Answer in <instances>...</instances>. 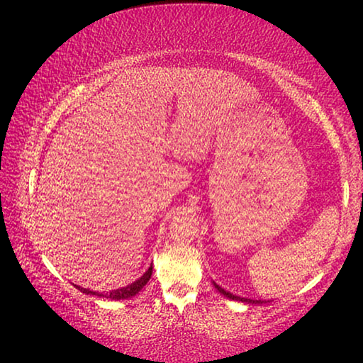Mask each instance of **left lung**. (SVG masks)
I'll list each match as a JSON object with an SVG mask.
<instances>
[{
  "label": "left lung",
  "instance_id": "obj_1",
  "mask_svg": "<svg viewBox=\"0 0 363 363\" xmlns=\"http://www.w3.org/2000/svg\"><path fill=\"white\" fill-rule=\"evenodd\" d=\"M215 287H216L218 291L221 292L223 296L230 297V299H233V301H241V302H247V304H251V302H252V304H259V302H261V301H252V299H246V297H238V296H233L231 292H228V291H225V289H221V287H220V286H216V284H215Z\"/></svg>",
  "mask_w": 363,
  "mask_h": 363
}]
</instances>
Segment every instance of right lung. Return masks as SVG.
Segmentation results:
<instances>
[{"label":"right lung","instance_id":"add662e5","mask_svg":"<svg viewBox=\"0 0 363 363\" xmlns=\"http://www.w3.org/2000/svg\"><path fill=\"white\" fill-rule=\"evenodd\" d=\"M152 276V266L148 267L145 274H143L140 279H137L135 282H132L130 286L127 287H122V289H116V291H111L107 292V294H97V292H92L89 289H82V287L77 286V289L81 292H86V294H97V296H102V297H107V299H112V301H121V299H130V297H133L135 294H138L143 289V286L147 284L148 279H150Z\"/></svg>","mask_w":363,"mask_h":363}]
</instances>
